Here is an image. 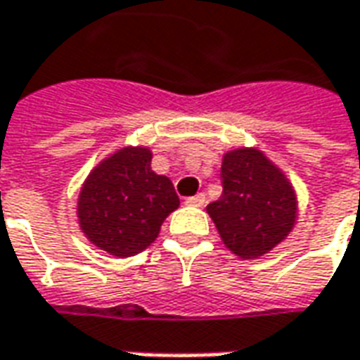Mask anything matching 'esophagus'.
I'll list each match as a JSON object with an SVG mask.
<instances>
[{
	"mask_svg": "<svg viewBox=\"0 0 360 360\" xmlns=\"http://www.w3.org/2000/svg\"><path fill=\"white\" fill-rule=\"evenodd\" d=\"M205 204L204 194H195L192 198H186V205H194V207H202Z\"/></svg>",
	"mask_w": 360,
	"mask_h": 360,
	"instance_id": "esophagus-1",
	"label": "esophagus"
}]
</instances>
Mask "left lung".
I'll use <instances>...</instances> for the list:
<instances>
[{
  "mask_svg": "<svg viewBox=\"0 0 360 360\" xmlns=\"http://www.w3.org/2000/svg\"><path fill=\"white\" fill-rule=\"evenodd\" d=\"M223 192L205 210L223 245L259 259L286 241L298 221V194L278 165L257 147L223 153Z\"/></svg>",
  "mask_w": 360,
  "mask_h": 360,
  "instance_id": "left-lung-1",
  "label": "left lung"
}]
</instances>
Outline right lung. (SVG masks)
I'll return each mask as SVG.
<instances>
[{
    "label": "right lung",
    "instance_id": "right-lung-1",
    "mask_svg": "<svg viewBox=\"0 0 360 360\" xmlns=\"http://www.w3.org/2000/svg\"><path fill=\"white\" fill-rule=\"evenodd\" d=\"M148 147H121L84 180L76 217L84 237L101 251L125 259L156 241L160 225L180 200L168 176L150 168Z\"/></svg>",
    "mask_w": 360,
    "mask_h": 360
}]
</instances>
